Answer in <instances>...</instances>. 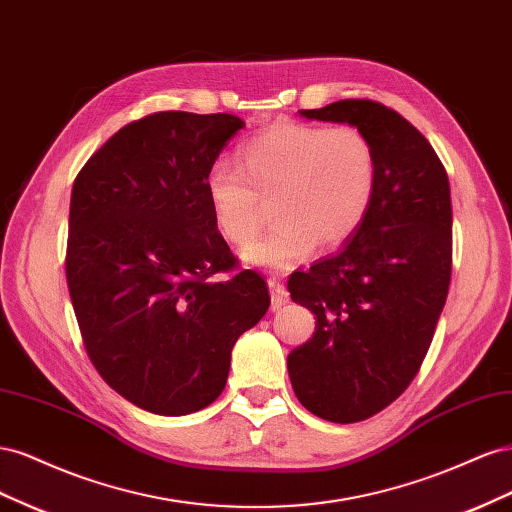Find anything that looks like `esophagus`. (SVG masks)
Masks as SVG:
<instances>
[{
	"label": "esophagus",
	"mask_w": 512,
	"mask_h": 512,
	"mask_svg": "<svg viewBox=\"0 0 512 512\" xmlns=\"http://www.w3.org/2000/svg\"><path fill=\"white\" fill-rule=\"evenodd\" d=\"M267 284H269V290H271V307H273V309H277V307H282L284 303H288L290 294H288V290H286V286H284L282 280H277V277H269Z\"/></svg>",
	"instance_id": "34e87169"
}]
</instances>
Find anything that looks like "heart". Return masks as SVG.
<instances>
[{"instance_id": "b5f03b06", "label": "heart", "mask_w": 512, "mask_h": 512, "mask_svg": "<svg viewBox=\"0 0 512 512\" xmlns=\"http://www.w3.org/2000/svg\"><path fill=\"white\" fill-rule=\"evenodd\" d=\"M378 185V156L354 126L280 121L239 149V166L215 164L205 192L213 222L235 245L249 240L274 198L276 226L245 245L256 267L290 269L316 250L331 252L363 226Z\"/></svg>"}]
</instances>
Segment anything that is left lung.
Here are the masks:
<instances>
[{
    "label": "left lung",
    "instance_id": "obj_1",
    "mask_svg": "<svg viewBox=\"0 0 512 512\" xmlns=\"http://www.w3.org/2000/svg\"><path fill=\"white\" fill-rule=\"evenodd\" d=\"M301 115L363 130L378 156L359 232L288 280L316 316L312 339L288 354L294 395L324 421L359 423L408 389L431 346L451 284V185L427 138L389 106L339 100Z\"/></svg>",
    "mask_w": 512,
    "mask_h": 512
}]
</instances>
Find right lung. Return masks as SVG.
Here are the masks:
<instances>
[{"mask_svg": "<svg viewBox=\"0 0 512 512\" xmlns=\"http://www.w3.org/2000/svg\"><path fill=\"white\" fill-rule=\"evenodd\" d=\"M243 126L228 113H153L74 179L66 277L85 350L113 391L153 414L213 404L232 346L271 303L258 273L237 271L205 192Z\"/></svg>", "mask_w": 512, "mask_h": 512, "instance_id": "obj_1", "label": "right lung"}]
</instances>
